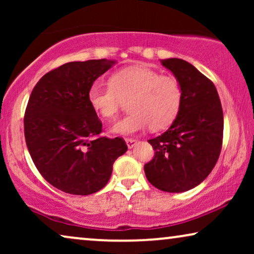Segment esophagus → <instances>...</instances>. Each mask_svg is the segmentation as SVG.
<instances>
[{
    "instance_id": "1",
    "label": "esophagus",
    "mask_w": 254,
    "mask_h": 254,
    "mask_svg": "<svg viewBox=\"0 0 254 254\" xmlns=\"http://www.w3.org/2000/svg\"><path fill=\"white\" fill-rule=\"evenodd\" d=\"M126 143H127V147L130 149L137 143V140H135V138H126Z\"/></svg>"
}]
</instances>
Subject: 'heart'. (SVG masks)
<instances>
[{
	"instance_id": "b5f03b06",
	"label": "heart",
	"mask_w": 254,
	"mask_h": 254,
	"mask_svg": "<svg viewBox=\"0 0 254 254\" xmlns=\"http://www.w3.org/2000/svg\"><path fill=\"white\" fill-rule=\"evenodd\" d=\"M92 110L105 120L117 117L124 102L130 100V113L114 125L112 130L133 135L150 127L159 130L178 116L183 100L180 83L173 75H161L148 65H131L111 77V85L95 82L88 91Z\"/></svg>"
}]
</instances>
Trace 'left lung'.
I'll return each instance as SVG.
<instances>
[{"label":"left lung","mask_w":254,"mask_h":254,"mask_svg":"<svg viewBox=\"0 0 254 254\" xmlns=\"http://www.w3.org/2000/svg\"><path fill=\"white\" fill-rule=\"evenodd\" d=\"M183 90L179 113L171 127L148 140L155 156L144 165L156 189L180 193L207 178L216 164L223 141V111L214 83L185 60L166 59Z\"/></svg>","instance_id":"obj_1"}]
</instances>
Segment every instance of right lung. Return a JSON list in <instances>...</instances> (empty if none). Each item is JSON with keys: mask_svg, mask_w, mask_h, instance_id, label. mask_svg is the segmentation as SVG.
I'll return each instance as SVG.
<instances>
[{"mask_svg": "<svg viewBox=\"0 0 254 254\" xmlns=\"http://www.w3.org/2000/svg\"><path fill=\"white\" fill-rule=\"evenodd\" d=\"M114 64L68 62L45 74L31 92L24 116L27 149L40 175L62 192H98L127 151L123 137L99 136L103 124L88 100L90 86Z\"/></svg>", "mask_w": 254, "mask_h": 254, "instance_id": "obj_1", "label": "right lung"}]
</instances>
